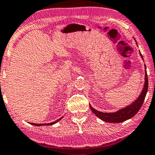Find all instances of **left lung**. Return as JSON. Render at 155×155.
<instances>
[{"mask_svg":"<svg viewBox=\"0 0 155 155\" xmlns=\"http://www.w3.org/2000/svg\"><path fill=\"white\" fill-rule=\"evenodd\" d=\"M137 45V42H136ZM140 56L143 60V56L141 54L140 50ZM145 83L144 87H143V90L141 91L140 96L137 98V99L135 100V101L132 103L131 105H128V106L124 107V108L119 110L115 112V113H103V112H100L97 110L94 109L91 105L89 104L90 108L91 111L94 113V115H96L97 117H98L101 120L104 121V122H111V123H120L124 122L127 120H129L131 117L136 115V113L139 111L140 109L141 106L144 102L145 96H146L147 92V89H148V79H147V75L146 72V66L145 65Z\"/></svg>","mask_w":155,"mask_h":155,"instance_id":"left-lung-1","label":"left lung"}]
</instances>
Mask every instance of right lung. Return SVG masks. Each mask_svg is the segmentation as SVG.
<instances>
[{"label": "right lung", "instance_id": "1", "mask_svg": "<svg viewBox=\"0 0 155 155\" xmlns=\"http://www.w3.org/2000/svg\"><path fill=\"white\" fill-rule=\"evenodd\" d=\"M63 117H61V118H59V120H57V121H55V122H51V123H48V124H35V123H30V122H28V123H30L31 124L34 125V126H37V127H40V126H51V125H53V124H56V123H57L58 122H59V121L61 120Z\"/></svg>", "mask_w": 155, "mask_h": 155}]
</instances>
